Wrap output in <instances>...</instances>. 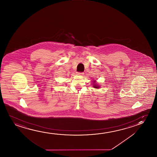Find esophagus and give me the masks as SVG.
Segmentation results:
<instances>
[{
  "instance_id": "34e87169",
  "label": "esophagus",
  "mask_w": 157,
  "mask_h": 157,
  "mask_svg": "<svg viewBox=\"0 0 157 157\" xmlns=\"http://www.w3.org/2000/svg\"><path fill=\"white\" fill-rule=\"evenodd\" d=\"M78 75H84V73L83 72H78L77 73Z\"/></svg>"
}]
</instances>
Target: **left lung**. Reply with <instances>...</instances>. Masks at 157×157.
Listing matches in <instances>:
<instances>
[{"label":"left lung","mask_w":157,"mask_h":157,"mask_svg":"<svg viewBox=\"0 0 157 157\" xmlns=\"http://www.w3.org/2000/svg\"><path fill=\"white\" fill-rule=\"evenodd\" d=\"M93 82H94V84H92L93 85L92 86H93V87H94V88H96V89H98V88L100 87L98 85L96 84V82H96V81H95V80H94Z\"/></svg>","instance_id":"1"}]
</instances>
